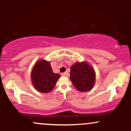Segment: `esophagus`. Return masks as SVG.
Instances as JSON below:
<instances>
[{
    "mask_svg": "<svg viewBox=\"0 0 131 131\" xmlns=\"http://www.w3.org/2000/svg\"><path fill=\"white\" fill-rule=\"evenodd\" d=\"M61 76H65L66 75H67V73H66V72H64V73H61Z\"/></svg>",
    "mask_w": 131,
    "mask_h": 131,
    "instance_id": "34e87169",
    "label": "esophagus"
}]
</instances>
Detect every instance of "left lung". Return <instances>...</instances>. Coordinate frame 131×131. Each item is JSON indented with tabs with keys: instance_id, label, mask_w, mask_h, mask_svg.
<instances>
[{
	"instance_id": "obj_1",
	"label": "left lung",
	"mask_w": 131,
	"mask_h": 131,
	"mask_svg": "<svg viewBox=\"0 0 131 131\" xmlns=\"http://www.w3.org/2000/svg\"><path fill=\"white\" fill-rule=\"evenodd\" d=\"M70 79L80 92L91 91L95 82V72L87 61L76 62L71 67Z\"/></svg>"
}]
</instances>
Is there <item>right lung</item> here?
<instances>
[{
  "mask_svg": "<svg viewBox=\"0 0 131 131\" xmlns=\"http://www.w3.org/2000/svg\"><path fill=\"white\" fill-rule=\"evenodd\" d=\"M60 78L58 73L52 71L50 61L39 60L34 64L31 73L33 86L37 91L49 93L52 91L55 84Z\"/></svg>",
  "mask_w": 131,
  "mask_h": 131,
  "instance_id": "add662e5",
  "label": "right lung"
}]
</instances>
